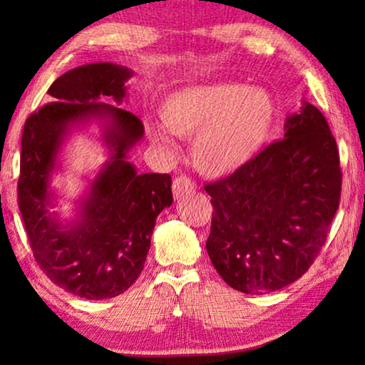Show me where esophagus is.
<instances>
[{"label": "esophagus", "instance_id": "obj_1", "mask_svg": "<svg viewBox=\"0 0 365 365\" xmlns=\"http://www.w3.org/2000/svg\"><path fill=\"white\" fill-rule=\"evenodd\" d=\"M194 189H196V182L186 176H179L174 179V182H173V194L176 199L186 196V194L194 192Z\"/></svg>", "mask_w": 365, "mask_h": 365}]
</instances>
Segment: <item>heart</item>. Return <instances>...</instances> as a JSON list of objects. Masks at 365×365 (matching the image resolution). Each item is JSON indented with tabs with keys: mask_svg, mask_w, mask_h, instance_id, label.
<instances>
[{
	"mask_svg": "<svg viewBox=\"0 0 365 365\" xmlns=\"http://www.w3.org/2000/svg\"><path fill=\"white\" fill-rule=\"evenodd\" d=\"M166 129L192 139V161L202 174L224 176L247 164L271 134L276 106L266 89L237 83L194 84L169 94L159 109ZM153 138L168 144L164 129Z\"/></svg>",
	"mask_w": 365,
	"mask_h": 365,
	"instance_id": "b5f03b06",
	"label": "heart"
}]
</instances>
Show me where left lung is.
<instances>
[{"label": "left lung", "mask_w": 365, "mask_h": 365, "mask_svg": "<svg viewBox=\"0 0 365 365\" xmlns=\"http://www.w3.org/2000/svg\"><path fill=\"white\" fill-rule=\"evenodd\" d=\"M284 129L286 138L204 187L214 207L209 259L246 294L277 291L304 276L341 201L339 149L324 114L304 103Z\"/></svg>", "instance_id": "8db88e82"}]
</instances>
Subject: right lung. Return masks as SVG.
<instances>
[{
    "instance_id": "right-lung-1",
    "label": "right lung",
    "mask_w": 365,
    "mask_h": 365,
    "mask_svg": "<svg viewBox=\"0 0 365 365\" xmlns=\"http://www.w3.org/2000/svg\"><path fill=\"white\" fill-rule=\"evenodd\" d=\"M131 69L93 63L64 73L48 89L54 99L26 119L21 138L18 206L33 256L51 281L83 299H109L128 291L144 267L156 217L173 204L169 174H138L128 151L144 134L126 96ZM93 117L108 118L110 161L92 185L80 216L61 225L48 212V179L68 128Z\"/></svg>"
}]
</instances>
